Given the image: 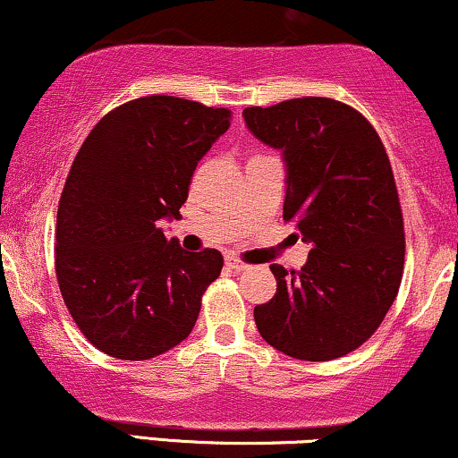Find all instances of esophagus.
<instances>
[{"label": "esophagus", "instance_id": "esophagus-1", "mask_svg": "<svg viewBox=\"0 0 458 458\" xmlns=\"http://www.w3.org/2000/svg\"><path fill=\"white\" fill-rule=\"evenodd\" d=\"M225 266H228V268L233 270V272H245V270H249V264L241 262V259H236V258H225Z\"/></svg>", "mask_w": 458, "mask_h": 458}]
</instances>
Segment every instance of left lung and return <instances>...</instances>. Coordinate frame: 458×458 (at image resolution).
Here are the masks:
<instances>
[{
	"mask_svg": "<svg viewBox=\"0 0 458 458\" xmlns=\"http://www.w3.org/2000/svg\"><path fill=\"white\" fill-rule=\"evenodd\" d=\"M285 165L283 217L310 242L302 270L270 266L276 293L256 306L258 332L304 361L363 344L383 323L403 270V219L385 146L355 109L302 97L242 112Z\"/></svg>",
	"mask_w": 458,
	"mask_h": 458,
	"instance_id": "left-lung-1",
	"label": "left lung"
}]
</instances>
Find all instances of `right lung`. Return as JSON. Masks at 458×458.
Returning <instances> with one entry per match:
<instances>
[{
  "mask_svg": "<svg viewBox=\"0 0 458 458\" xmlns=\"http://www.w3.org/2000/svg\"><path fill=\"white\" fill-rule=\"evenodd\" d=\"M230 120V109L141 97L103 115L75 156L56 213V279L75 326L107 355L152 359L192 332L224 258L186 251L160 224L182 217Z\"/></svg>",
  "mask_w": 458,
  "mask_h": 458,
  "instance_id": "obj_1",
  "label": "right lung"
}]
</instances>
